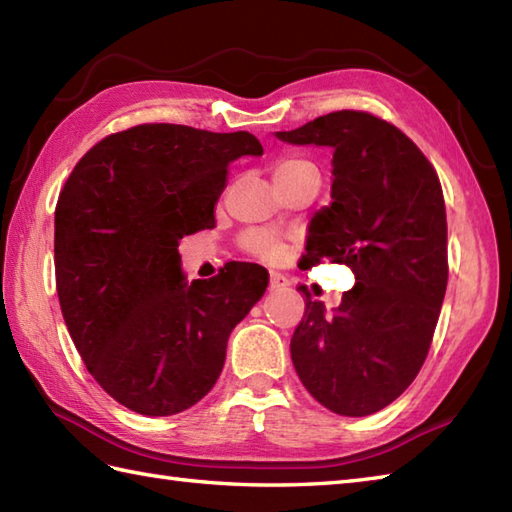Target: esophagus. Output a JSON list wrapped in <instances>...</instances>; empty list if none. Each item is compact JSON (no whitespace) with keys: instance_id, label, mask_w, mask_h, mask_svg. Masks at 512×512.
<instances>
[{"instance_id":"esophagus-1","label":"esophagus","mask_w":512,"mask_h":512,"mask_svg":"<svg viewBox=\"0 0 512 512\" xmlns=\"http://www.w3.org/2000/svg\"><path fill=\"white\" fill-rule=\"evenodd\" d=\"M290 286V279L284 277L281 273L270 275V290H284Z\"/></svg>"}]
</instances>
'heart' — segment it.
<instances>
[{
	"instance_id": "1",
	"label": "heart",
	"mask_w": 512,
	"mask_h": 512,
	"mask_svg": "<svg viewBox=\"0 0 512 512\" xmlns=\"http://www.w3.org/2000/svg\"><path fill=\"white\" fill-rule=\"evenodd\" d=\"M275 173H319V171L312 165V162L303 160V158H286L279 162ZM242 242H244V248L248 250V253H253L259 259H264V262H270V264L279 262V259L286 253L284 244H281L277 237H273L266 231H248Z\"/></svg>"
}]
</instances>
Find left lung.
Here are the masks:
<instances>
[{
    "mask_svg": "<svg viewBox=\"0 0 512 512\" xmlns=\"http://www.w3.org/2000/svg\"><path fill=\"white\" fill-rule=\"evenodd\" d=\"M275 136L334 149L332 202L312 217L301 264L328 259L356 277L334 310L299 288L306 314L292 365L323 407L369 416L413 383L440 317L449 264L438 173L411 138L367 112H332Z\"/></svg>",
    "mask_w": 512,
    "mask_h": 512,
    "instance_id": "1",
    "label": "left lung"
}]
</instances>
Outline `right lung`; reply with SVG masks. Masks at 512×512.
<instances>
[{
    "label": "right lung",
    "mask_w": 512,
    "mask_h": 512,
    "mask_svg": "<svg viewBox=\"0 0 512 512\" xmlns=\"http://www.w3.org/2000/svg\"><path fill=\"white\" fill-rule=\"evenodd\" d=\"M248 132L149 123L96 143L54 211L65 325L107 394L143 416H173L213 389L235 325L264 297L266 268L231 262L182 273L178 242L215 226L226 171L262 156Z\"/></svg>",
    "instance_id": "add662e5"
}]
</instances>
